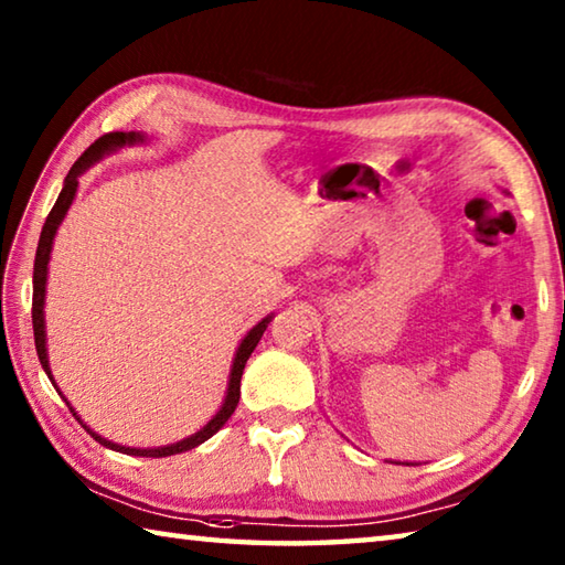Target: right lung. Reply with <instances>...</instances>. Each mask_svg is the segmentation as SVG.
<instances>
[{
  "mask_svg": "<svg viewBox=\"0 0 565 565\" xmlns=\"http://www.w3.org/2000/svg\"><path fill=\"white\" fill-rule=\"evenodd\" d=\"M141 134H134V131H109L99 137L94 145L84 151V154L74 161V167L70 169V174L64 179V186H62V194L56 199V204L52 206L50 216H46V222L42 226V236H40V246H36V256H34V294H32V327H34V347H36V356H40L42 366L46 371V376L52 379V371H50V361H46V347H44V286H46V264H50V252H52V242H54V234L56 228H60L62 218L66 214V209L72 206V199L76 194V186H79V174L87 167H92L94 161L102 159L107 151L119 149L124 145H134V141H139ZM266 327H269V319H264L262 323H256V327L246 333V339L242 341V347H238L236 356H234V366H232V379H228V391H226V398H224V406L218 408V414L209 420V424L202 428V431L184 438V441L179 444H171L164 448H127V446H119V444H111L107 438L97 436L94 431H87L97 438L99 444H104L107 448H114V451H121V454H131V456H147V458H161V456H174V454H184L191 451V448H196L199 444H204L206 438H212L218 428H222L228 418H232L234 408L238 404V394H242V374H244V366L248 356H252V351L256 349V343L264 337ZM70 406V404H66ZM70 411L74 414V408L70 406ZM76 416V414H74ZM79 420V418H76Z\"/></svg>",
  "mask_w": 565,
  "mask_h": 565,
  "instance_id": "right-lung-1",
  "label": "right lung"
}]
</instances>
